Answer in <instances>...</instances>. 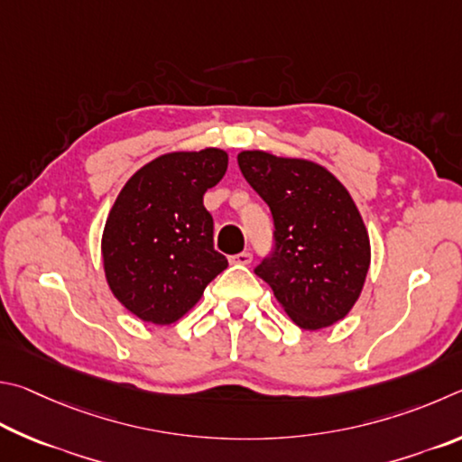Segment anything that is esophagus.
I'll return each mask as SVG.
<instances>
[{"label":"esophagus","instance_id":"obj_1","mask_svg":"<svg viewBox=\"0 0 462 462\" xmlns=\"http://www.w3.org/2000/svg\"><path fill=\"white\" fill-rule=\"evenodd\" d=\"M252 260H254V255L249 252H241V254H236V255L229 257L231 263H239V265H249V263H252Z\"/></svg>","mask_w":462,"mask_h":462}]
</instances>
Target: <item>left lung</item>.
Wrapping results in <instances>:
<instances>
[{
	"mask_svg": "<svg viewBox=\"0 0 462 462\" xmlns=\"http://www.w3.org/2000/svg\"><path fill=\"white\" fill-rule=\"evenodd\" d=\"M237 162L276 226V247L255 273L300 328L319 330L343 320L371 263L365 223L349 190L310 160L245 150Z\"/></svg>",
	"mask_w": 462,
	"mask_h": 462,
	"instance_id": "8db88e82",
	"label": "left lung"
}]
</instances>
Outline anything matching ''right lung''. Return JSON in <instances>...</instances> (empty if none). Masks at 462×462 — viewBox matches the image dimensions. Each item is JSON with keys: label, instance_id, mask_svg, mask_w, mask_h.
Returning a JSON list of instances; mask_svg holds the SVG:
<instances>
[{"label": "right lung", "instance_id": "1", "mask_svg": "<svg viewBox=\"0 0 462 462\" xmlns=\"http://www.w3.org/2000/svg\"><path fill=\"white\" fill-rule=\"evenodd\" d=\"M218 148L170 152L129 178L105 221L101 254L113 296L143 322L172 325L226 268L202 205L226 172Z\"/></svg>", "mask_w": 462, "mask_h": 462}]
</instances>
